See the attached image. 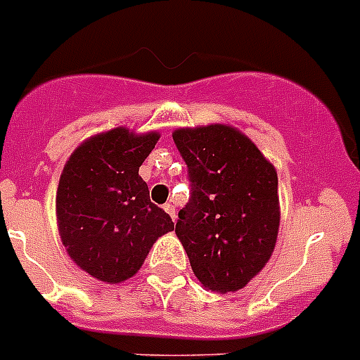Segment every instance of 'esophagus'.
Listing matches in <instances>:
<instances>
[{
    "label": "esophagus",
    "mask_w": 360,
    "mask_h": 360,
    "mask_svg": "<svg viewBox=\"0 0 360 360\" xmlns=\"http://www.w3.org/2000/svg\"><path fill=\"white\" fill-rule=\"evenodd\" d=\"M165 210H166V212H168V214L172 216V220H175V207L174 205H170V203H166Z\"/></svg>",
    "instance_id": "34e87169"
}]
</instances>
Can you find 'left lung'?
I'll list each match as a JSON object with an SVG mask.
<instances>
[{
	"mask_svg": "<svg viewBox=\"0 0 360 360\" xmlns=\"http://www.w3.org/2000/svg\"><path fill=\"white\" fill-rule=\"evenodd\" d=\"M172 136L192 183L175 235L207 290H240L276 248L281 220L276 168L231 125L181 127Z\"/></svg>",
	"mask_w": 360,
	"mask_h": 360,
	"instance_id": "8db88e82",
	"label": "left lung"
}]
</instances>
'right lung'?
Returning a JSON list of instances; mask_svg holds the SVG:
<instances>
[{
	"mask_svg": "<svg viewBox=\"0 0 360 360\" xmlns=\"http://www.w3.org/2000/svg\"><path fill=\"white\" fill-rule=\"evenodd\" d=\"M160 134L114 127L90 136L70 155L58 179V235L70 259L98 281L116 285L144 264L174 221L150 200L139 168Z\"/></svg>",
	"mask_w": 360,
	"mask_h": 360,
	"instance_id": "add662e5",
	"label": "right lung"
}]
</instances>
